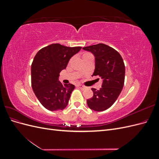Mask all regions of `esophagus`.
Returning <instances> with one entry per match:
<instances>
[{
    "instance_id": "1",
    "label": "esophagus",
    "mask_w": 159,
    "mask_h": 159,
    "mask_svg": "<svg viewBox=\"0 0 159 159\" xmlns=\"http://www.w3.org/2000/svg\"><path fill=\"white\" fill-rule=\"evenodd\" d=\"M77 86H78V87L79 88H80L81 89H82V90H84V89H85V86H84V85H81V84H79V85H77Z\"/></svg>"
}]
</instances>
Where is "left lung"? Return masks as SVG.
<instances>
[{"mask_svg": "<svg viewBox=\"0 0 159 159\" xmlns=\"http://www.w3.org/2000/svg\"><path fill=\"white\" fill-rule=\"evenodd\" d=\"M83 49L94 55L95 64L93 75H98L103 80L99 90L91 88L93 95L87 100V103L91 109L103 111L111 106L121 92L125 74L124 62L119 53L106 44H98Z\"/></svg>", "mask_w": 159, "mask_h": 159, "instance_id": "left-lung-1", "label": "left lung"}]
</instances>
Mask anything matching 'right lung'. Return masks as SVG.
Wrapping results in <instances>:
<instances>
[{"mask_svg": "<svg viewBox=\"0 0 159 159\" xmlns=\"http://www.w3.org/2000/svg\"><path fill=\"white\" fill-rule=\"evenodd\" d=\"M81 47H67L52 44L38 52L31 66V82L36 98L52 111L63 110L68 104L73 84H62L58 80L71 57Z\"/></svg>", "mask_w": 159, "mask_h": 159, "instance_id": "1", "label": "right lung"}]
</instances>
